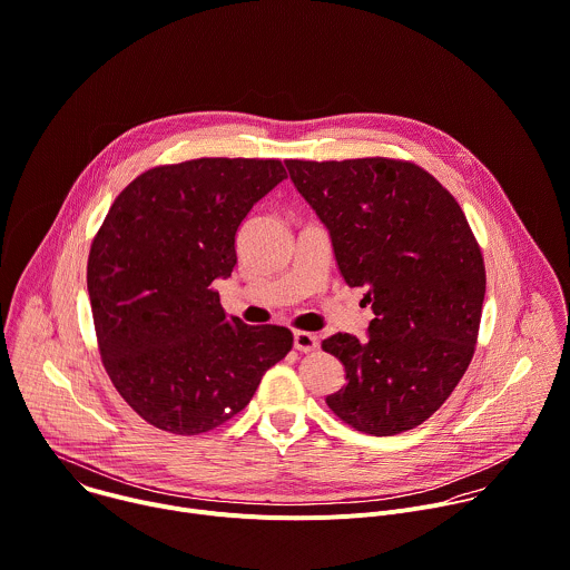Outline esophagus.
I'll return each mask as SVG.
<instances>
[{"label":"esophagus","instance_id":"1","mask_svg":"<svg viewBox=\"0 0 570 570\" xmlns=\"http://www.w3.org/2000/svg\"><path fill=\"white\" fill-rule=\"evenodd\" d=\"M294 347L298 352H314L318 350V336L309 332H294Z\"/></svg>","mask_w":570,"mask_h":570}]
</instances>
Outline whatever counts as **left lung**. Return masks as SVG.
Listing matches in <instances>:
<instances>
[{
    "label": "left lung",
    "instance_id": "left-lung-1",
    "mask_svg": "<svg viewBox=\"0 0 570 570\" xmlns=\"http://www.w3.org/2000/svg\"><path fill=\"white\" fill-rule=\"evenodd\" d=\"M330 229L338 269L365 287L367 341L334 334L347 383L325 403L350 428L392 436L421 425L465 374L481 323L485 267L454 196L410 160H285Z\"/></svg>",
    "mask_w": 570,
    "mask_h": 570
}]
</instances>
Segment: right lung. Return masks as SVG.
I'll use <instances>...</instances> for the list:
<instances>
[{
    "mask_svg": "<svg viewBox=\"0 0 570 570\" xmlns=\"http://www.w3.org/2000/svg\"><path fill=\"white\" fill-rule=\"evenodd\" d=\"M287 178L281 160L198 158L129 183L98 229L87 285L102 365L147 423L209 432L236 416L287 356L281 325L227 316L216 278L236 265V232Z\"/></svg>",
    "mask_w": 570,
    "mask_h": 570,
    "instance_id": "right-lung-1",
    "label": "right lung"
}]
</instances>
